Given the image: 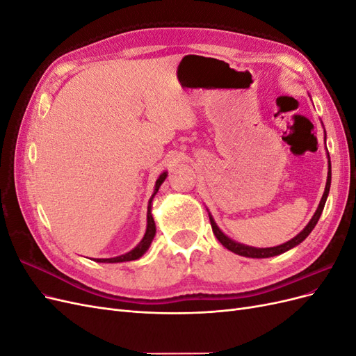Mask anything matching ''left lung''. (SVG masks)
Listing matches in <instances>:
<instances>
[{"mask_svg": "<svg viewBox=\"0 0 356 356\" xmlns=\"http://www.w3.org/2000/svg\"><path fill=\"white\" fill-rule=\"evenodd\" d=\"M330 157V156H328ZM330 186H331V163H328V178H327V186H325V191H324V196H322L321 202H319V207L315 212L314 217H312V220L309 221V224L306 225V227L303 229V232H300L294 239L288 241L286 243H282L279 246H273V248H252V246H245V245H241L238 242H234L232 239H229L227 236H225L218 227L217 224H215L213 218L209 215V221H211V225H212V232L215 234V238H217L222 246L227 248L229 251L238 254V255H243V257H250V258H268V257H275V255H279V254H284L285 251L291 250V248L297 246L298 243L303 242L307 236L310 234V232L315 229V225L321 217L322 211H324V207H325V202H327V197H328V193H330Z\"/></svg>", "mask_w": 356, "mask_h": 356, "instance_id": "obj_1", "label": "left lung"}]
</instances>
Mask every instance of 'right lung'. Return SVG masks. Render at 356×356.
<instances>
[{
	"mask_svg": "<svg viewBox=\"0 0 356 356\" xmlns=\"http://www.w3.org/2000/svg\"><path fill=\"white\" fill-rule=\"evenodd\" d=\"M166 177H168V174H166V172H163V174H161V175L159 177V179L156 181L154 193H153L152 199H149V202H148L147 232H145V234H144L143 241L139 242L138 246H135L131 252H126V254H123V255H118V257H114V258H96L95 261H98V263H123V261H132V260H138V258L141 257V255L148 250V246L152 245V242H153V239H154V234H156V224H154L153 215H152V202H153L154 195L159 191V187L161 186V182H163V181L166 179Z\"/></svg>",
	"mask_w": 356,
	"mask_h": 356,
	"instance_id": "1",
	"label": "right lung"
}]
</instances>
